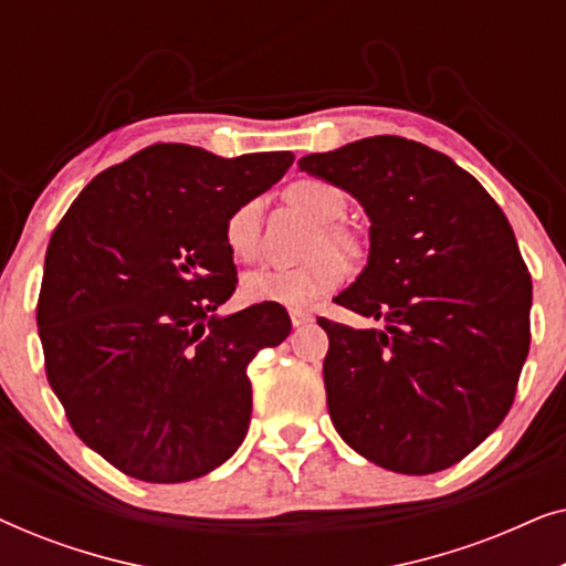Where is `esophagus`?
Returning <instances> with one entry per match:
<instances>
[{
    "label": "esophagus",
    "instance_id": "1",
    "mask_svg": "<svg viewBox=\"0 0 566 566\" xmlns=\"http://www.w3.org/2000/svg\"><path fill=\"white\" fill-rule=\"evenodd\" d=\"M312 319H314V316L308 314V312H304V308H291V322H293V327H304V324H308Z\"/></svg>",
    "mask_w": 566,
    "mask_h": 566
}]
</instances>
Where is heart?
I'll use <instances>...</instances> for the list:
<instances>
[{
    "instance_id": "b5f03b06",
    "label": "heart",
    "mask_w": 566,
    "mask_h": 566,
    "mask_svg": "<svg viewBox=\"0 0 566 566\" xmlns=\"http://www.w3.org/2000/svg\"><path fill=\"white\" fill-rule=\"evenodd\" d=\"M285 200L304 211L308 219L324 223L314 239V252L337 250L350 254L355 250L347 231L332 227L345 213V196L335 185L301 177L285 188ZM262 227V200L250 198L239 203L223 221V244L231 258L239 262H252L260 252ZM347 277L345 260L335 252H322L319 258L301 268H258L242 277V296L250 304H281L291 308L312 306L329 293H335Z\"/></svg>"
}]
</instances>
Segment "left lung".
Segmentation results:
<instances>
[{"mask_svg": "<svg viewBox=\"0 0 566 566\" xmlns=\"http://www.w3.org/2000/svg\"><path fill=\"white\" fill-rule=\"evenodd\" d=\"M298 167L370 219L368 265L335 301L384 329L316 319L332 422L389 471L453 467L505 420L528 358L533 283L507 216L451 157L401 136Z\"/></svg>", "mask_w": 566, "mask_h": 566, "instance_id": "8db88e82", "label": "left lung"}]
</instances>
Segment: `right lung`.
<instances>
[{
	"instance_id": "add662e5",
	"label": "right lung",
	"mask_w": 566,
	"mask_h": 566,
	"mask_svg": "<svg viewBox=\"0 0 566 566\" xmlns=\"http://www.w3.org/2000/svg\"><path fill=\"white\" fill-rule=\"evenodd\" d=\"M293 165L151 144L107 167L53 229L38 335L76 436L123 474L190 482L242 446L247 376L291 332L281 304L216 316L237 289L223 221Z\"/></svg>"
}]
</instances>
